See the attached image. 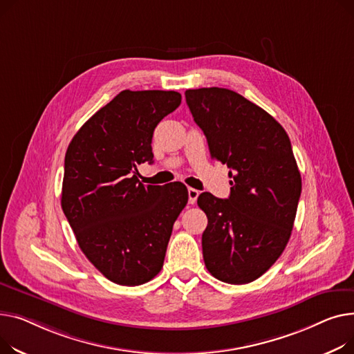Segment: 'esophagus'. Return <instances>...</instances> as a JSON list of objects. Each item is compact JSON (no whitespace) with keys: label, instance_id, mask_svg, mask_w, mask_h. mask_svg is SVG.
<instances>
[{"label":"esophagus","instance_id":"obj_1","mask_svg":"<svg viewBox=\"0 0 354 354\" xmlns=\"http://www.w3.org/2000/svg\"><path fill=\"white\" fill-rule=\"evenodd\" d=\"M200 196V192L198 190H196V189H189V203L190 204H194L196 201H197V197Z\"/></svg>","mask_w":354,"mask_h":354}]
</instances>
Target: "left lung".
Wrapping results in <instances>:
<instances>
[{
    "instance_id": "1",
    "label": "left lung",
    "mask_w": 354,
    "mask_h": 354,
    "mask_svg": "<svg viewBox=\"0 0 354 354\" xmlns=\"http://www.w3.org/2000/svg\"><path fill=\"white\" fill-rule=\"evenodd\" d=\"M185 101L213 160L227 164L230 197L201 193L209 218L203 259L216 279L254 281L281 256L293 230L301 177L292 142L267 111L236 91L187 90Z\"/></svg>"
}]
</instances>
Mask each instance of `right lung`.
<instances>
[{
    "instance_id": "obj_1",
    "label": "right lung",
    "mask_w": 354,
    "mask_h": 354,
    "mask_svg": "<svg viewBox=\"0 0 354 354\" xmlns=\"http://www.w3.org/2000/svg\"><path fill=\"white\" fill-rule=\"evenodd\" d=\"M181 104L177 91L124 90L73 137L61 207L81 252L121 286H140L162 267L173 225L189 200L174 181L144 185L137 165L153 162L157 124Z\"/></svg>"
}]
</instances>
